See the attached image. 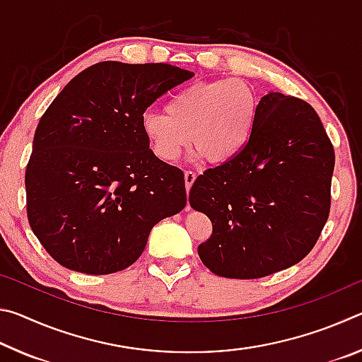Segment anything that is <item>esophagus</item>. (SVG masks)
<instances>
[{"label": "esophagus", "instance_id": "1", "mask_svg": "<svg viewBox=\"0 0 362 362\" xmlns=\"http://www.w3.org/2000/svg\"><path fill=\"white\" fill-rule=\"evenodd\" d=\"M183 177H185V187H187V192H188V189L192 188L194 179H196V173H194V170H185V174H183Z\"/></svg>", "mask_w": 362, "mask_h": 362}]
</instances>
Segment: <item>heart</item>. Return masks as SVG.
I'll return each instance as SVG.
<instances>
[{
	"instance_id": "b5f03b06",
	"label": "heart",
	"mask_w": 362,
	"mask_h": 362,
	"mask_svg": "<svg viewBox=\"0 0 362 362\" xmlns=\"http://www.w3.org/2000/svg\"><path fill=\"white\" fill-rule=\"evenodd\" d=\"M259 118V97L243 79L188 84L170 97L166 112L148 110L140 127L155 156L173 163L189 144L196 155L226 163L244 150Z\"/></svg>"
}]
</instances>
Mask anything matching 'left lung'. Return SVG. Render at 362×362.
Listing matches in <instances>:
<instances>
[{"label":"left lung","instance_id":"8db88e82","mask_svg":"<svg viewBox=\"0 0 362 362\" xmlns=\"http://www.w3.org/2000/svg\"><path fill=\"white\" fill-rule=\"evenodd\" d=\"M335 153L308 102L269 93L244 150L204 170L189 204L212 222L198 246L212 273L257 279L296 265L315 247L330 211Z\"/></svg>","mask_w":362,"mask_h":362}]
</instances>
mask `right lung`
Listing matches in <instances>:
<instances>
[{"instance_id":"obj_1","label":"right lung","mask_w":362,"mask_h":362,"mask_svg":"<svg viewBox=\"0 0 362 362\" xmlns=\"http://www.w3.org/2000/svg\"><path fill=\"white\" fill-rule=\"evenodd\" d=\"M192 76L169 64L107 60L47 107L25 170L27 217L60 265L121 272L142 255L153 226L185 207L183 173L155 156L140 118Z\"/></svg>"}]
</instances>
